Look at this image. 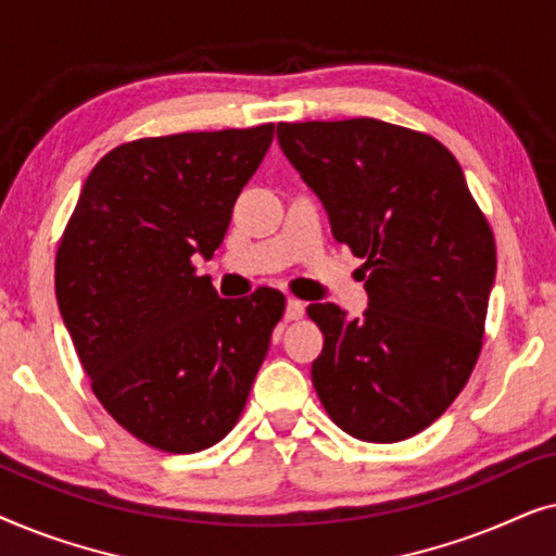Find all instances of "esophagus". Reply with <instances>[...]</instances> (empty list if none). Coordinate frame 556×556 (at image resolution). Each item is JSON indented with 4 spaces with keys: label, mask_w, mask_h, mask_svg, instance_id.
Here are the masks:
<instances>
[{
    "label": "esophagus",
    "mask_w": 556,
    "mask_h": 556,
    "mask_svg": "<svg viewBox=\"0 0 556 556\" xmlns=\"http://www.w3.org/2000/svg\"><path fill=\"white\" fill-rule=\"evenodd\" d=\"M303 311H306V303L299 301V299H288L286 303V321H299L303 316Z\"/></svg>",
    "instance_id": "esophagus-1"
}]
</instances>
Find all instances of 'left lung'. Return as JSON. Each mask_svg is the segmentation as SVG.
<instances>
[{
	"label": "left lung",
	"mask_w": 556,
	"mask_h": 556,
	"mask_svg": "<svg viewBox=\"0 0 556 556\" xmlns=\"http://www.w3.org/2000/svg\"><path fill=\"white\" fill-rule=\"evenodd\" d=\"M278 143L369 273L346 321L311 303L324 333L316 394L356 440L397 443L453 405L483 346L496 240L451 151L377 118L278 124Z\"/></svg>",
	"instance_id": "obj_1"
}]
</instances>
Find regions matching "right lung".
<instances>
[{
	"label": "right lung",
	"instance_id": "1",
	"mask_svg": "<svg viewBox=\"0 0 556 556\" xmlns=\"http://www.w3.org/2000/svg\"><path fill=\"white\" fill-rule=\"evenodd\" d=\"M273 124L121 143L88 174L55 255V295L90 390L164 453L219 443L240 420L286 295L219 299L212 257Z\"/></svg>",
	"mask_w": 556,
	"mask_h": 556
}]
</instances>
